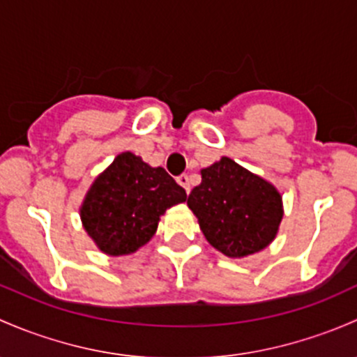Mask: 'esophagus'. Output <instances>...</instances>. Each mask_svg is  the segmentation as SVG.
Returning a JSON list of instances; mask_svg holds the SVG:
<instances>
[{
	"mask_svg": "<svg viewBox=\"0 0 357 357\" xmlns=\"http://www.w3.org/2000/svg\"><path fill=\"white\" fill-rule=\"evenodd\" d=\"M177 182L180 183V185L183 187V189H185V192L189 194V190H190V182H189V175H185V174H182L180 175V177L177 178Z\"/></svg>",
	"mask_w": 357,
	"mask_h": 357,
	"instance_id": "1",
	"label": "esophagus"
}]
</instances>
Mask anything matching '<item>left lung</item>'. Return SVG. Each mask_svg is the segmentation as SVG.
Wrapping results in <instances>:
<instances>
[{
	"label": "left lung",
	"mask_w": 357,
	"mask_h": 357,
	"mask_svg": "<svg viewBox=\"0 0 357 357\" xmlns=\"http://www.w3.org/2000/svg\"><path fill=\"white\" fill-rule=\"evenodd\" d=\"M201 178L187 206L213 248L229 258H244L273 241L284 206L270 182L227 156L203 168Z\"/></svg>",
	"instance_id": "left-lung-1"
}]
</instances>
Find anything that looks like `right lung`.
I'll use <instances>...</instances> for the list:
<instances>
[{
    "label": "right lung",
    "mask_w": 357,
    "mask_h": 357,
    "mask_svg": "<svg viewBox=\"0 0 357 357\" xmlns=\"http://www.w3.org/2000/svg\"><path fill=\"white\" fill-rule=\"evenodd\" d=\"M185 197L165 168L149 167L127 151L94 180L80 206V220L105 255H132L151 241L160 216Z\"/></svg>",
    "instance_id": "1"
}]
</instances>
